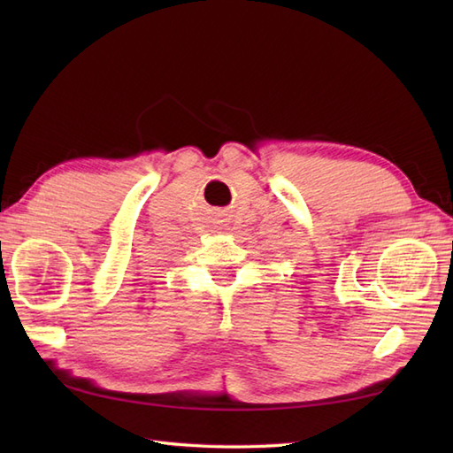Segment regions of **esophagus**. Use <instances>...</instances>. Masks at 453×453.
I'll use <instances>...</instances> for the list:
<instances>
[{
	"label": "esophagus",
	"mask_w": 453,
	"mask_h": 453,
	"mask_svg": "<svg viewBox=\"0 0 453 453\" xmlns=\"http://www.w3.org/2000/svg\"><path fill=\"white\" fill-rule=\"evenodd\" d=\"M214 232H216V234H226V232H227V226L224 224V219L214 221Z\"/></svg>",
	"instance_id": "1"
}]
</instances>
